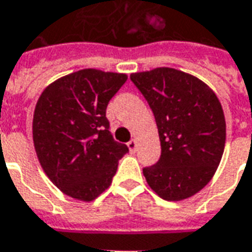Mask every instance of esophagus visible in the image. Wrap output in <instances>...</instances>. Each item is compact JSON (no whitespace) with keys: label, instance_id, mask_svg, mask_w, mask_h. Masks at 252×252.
Returning <instances> with one entry per match:
<instances>
[{"label":"esophagus","instance_id":"34e87169","mask_svg":"<svg viewBox=\"0 0 252 252\" xmlns=\"http://www.w3.org/2000/svg\"><path fill=\"white\" fill-rule=\"evenodd\" d=\"M126 146H128V149H129V151H135V150H136V149H138V140L132 139V140H129V142L126 143Z\"/></svg>","mask_w":252,"mask_h":252}]
</instances>
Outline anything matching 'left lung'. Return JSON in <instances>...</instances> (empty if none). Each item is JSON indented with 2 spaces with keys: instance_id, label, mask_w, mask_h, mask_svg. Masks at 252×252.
<instances>
[{
  "instance_id": "obj_1",
  "label": "left lung",
  "mask_w": 252,
  "mask_h": 252,
  "mask_svg": "<svg viewBox=\"0 0 252 252\" xmlns=\"http://www.w3.org/2000/svg\"><path fill=\"white\" fill-rule=\"evenodd\" d=\"M156 117L161 157L143 169L147 184L169 202L199 192L224 154L226 124L221 102L205 82L175 68L132 73Z\"/></svg>"
}]
</instances>
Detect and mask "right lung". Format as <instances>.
<instances>
[{
	"instance_id": "1",
	"label": "right lung",
	"mask_w": 252,
	"mask_h": 252,
	"mask_svg": "<svg viewBox=\"0 0 252 252\" xmlns=\"http://www.w3.org/2000/svg\"><path fill=\"white\" fill-rule=\"evenodd\" d=\"M126 73L82 69L54 80L38 98L32 140L43 172L66 196L98 198L128 153L109 132L106 108Z\"/></svg>"
}]
</instances>
